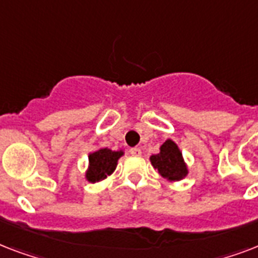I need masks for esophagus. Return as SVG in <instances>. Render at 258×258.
Here are the masks:
<instances>
[{
	"mask_svg": "<svg viewBox=\"0 0 258 258\" xmlns=\"http://www.w3.org/2000/svg\"><path fill=\"white\" fill-rule=\"evenodd\" d=\"M130 154L133 155V157H141L142 155V150L139 147H134V149L130 150Z\"/></svg>",
	"mask_w": 258,
	"mask_h": 258,
	"instance_id": "esophagus-1",
	"label": "esophagus"
}]
</instances>
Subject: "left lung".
<instances>
[{
  "mask_svg": "<svg viewBox=\"0 0 258 258\" xmlns=\"http://www.w3.org/2000/svg\"><path fill=\"white\" fill-rule=\"evenodd\" d=\"M150 162L154 169L158 170V172L169 182L182 180L188 174V167L184 162L182 151L171 139H167L159 147V153L150 157Z\"/></svg>",
  "mask_w": 258,
  "mask_h": 258,
  "instance_id": "8db88e82",
  "label": "left lung"
}]
</instances>
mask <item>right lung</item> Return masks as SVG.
I'll use <instances>...</instances> for the list:
<instances>
[{
    "label": "right lung",
    "instance_id": "add662e5",
    "mask_svg": "<svg viewBox=\"0 0 258 258\" xmlns=\"http://www.w3.org/2000/svg\"><path fill=\"white\" fill-rule=\"evenodd\" d=\"M124 155L123 150L113 151L107 147H100L96 151L88 154V169H87L86 179L91 183H96L104 180L111 175L117 166V161Z\"/></svg>",
    "mask_w": 258,
    "mask_h": 258
}]
</instances>
